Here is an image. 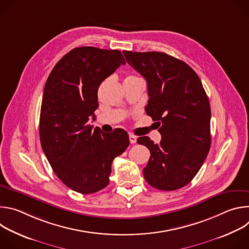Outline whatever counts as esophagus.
<instances>
[{
	"mask_svg": "<svg viewBox=\"0 0 249 249\" xmlns=\"http://www.w3.org/2000/svg\"><path fill=\"white\" fill-rule=\"evenodd\" d=\"M129 140H130V143L131 144H135L136 142H137V137L131 134V135H129Z\"/></svg>",
	"mask_w": 249,
	"mask_h": 249,
	"instance_id": "1",
	"label": "esophagus"
}]
</instances>
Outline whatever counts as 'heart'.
<instances>
[{
	"instance_id": "heart-1",
	"label": "heart",
	"mask_w": 249,
	"mask_h": 249,
	"mask_svg": "<svg viewBox=\"0 0 249 249\" xmlns=\"http://www.w3.org/2000/svg\"><path fill=\"white\" fill-rule=\"evenodd\" d=\"M129 77H134V76H129Z\"/></svg>"
}]
</instances>
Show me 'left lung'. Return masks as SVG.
<instances>
[{
  "label": "left lung",
  "instance_id": "obj_1",
  "mask_svg": "<svg viewBox=\"0 0 249 249\" xmlns=\"http://www.w3.org/2000/svg\"><path fill=\"white\" fill-rule=\"evenodd\" d=\"M127 63L148 84L146 113L157 121L160 144L147 136L137 143L151 153L143 169L146 181L159 190L187 185L204 163L211 147V107L194 70L162 52L123 51Z\"/></svg>",
  "mask_w": 249,
  "mask_h": 249
}]
</instances>
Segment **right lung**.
I'll list each match as a JSON object with an SVG mask.
<instances>
[{
    "mask_svg": "<svg viewBox=\"0 0 249 249\" xmlns=\"http://www.w3.org/2000/svg\"><path fill=\"white\" fill-rule=\"evenodd\" d=\"M125 64L118 50L78 47L59 60L46 81L41 147L59 179L76 192L91 194L107 186L113 160L129 146L125 130L107 134L89 124L98 107L100 84Z\"/></svg>",
    "mask_w": 249,
    "mask_h": 249,
    "instance_id": "add662e5",
    "label": "right lung"
}]
</instances>
